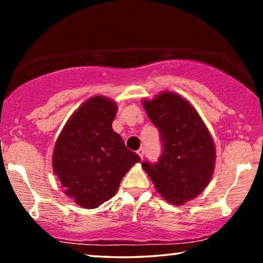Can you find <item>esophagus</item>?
<instances>
[{"label":"esophagus","instance_id":"obj_1","mask_svg":"<svg viewBox=\"0 0 263 263\" xmlns=\"http://www.w3.org/2000/svg\"><path fill=\"white\" fill-rule=\"evenodd\" d=\"M138 154H139V157L141 158V159H142V158H143V154H145V151H143V148H140V149L138 151Z\"/></svg>","mask_w":263,"mask_h":263}]
</instances>
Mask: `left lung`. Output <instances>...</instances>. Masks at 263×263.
I'll use <instances>...</instances> for the list:
<instances>
[{
    "label": "left lung",
    "instance_id": "1",
    "mask_svg": "<svg viewBox=\"0 0 263 263\" xmlns=\"http://www.w3.org/2000/svg\"><path fill=\"white\" fill-rule=\"evenodd\" d=\"M149 120L159 129L163 154L142 168L168 203L181 206L203 192L213 176L215 146L195 107L175 92L143 99Z\"/></svg>",
    "mask_w": 263,
    "mask_h": 263
}]
</instances>
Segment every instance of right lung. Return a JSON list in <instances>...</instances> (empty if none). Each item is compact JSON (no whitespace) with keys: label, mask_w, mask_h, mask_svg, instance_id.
<instances>
[{"label":"right lung","mask_w":263,"mask_h":263,"mask_svg":"<svg viewBox=\"0 0 263 263\" xmlns=\"http://www.w3.org/2000/svg\"><path fill=\"white\" fill-rule=\"evenodd\" d=\"M117 104L96 96L81 104L64 124L52 153L53 172L66 195L82 208L110 200L140 157L112 129Z\"/></svg>","instance_id":"obj_1"}]
</instances>
